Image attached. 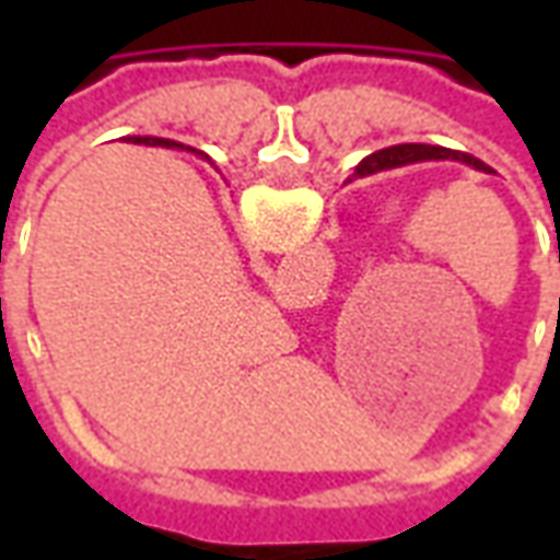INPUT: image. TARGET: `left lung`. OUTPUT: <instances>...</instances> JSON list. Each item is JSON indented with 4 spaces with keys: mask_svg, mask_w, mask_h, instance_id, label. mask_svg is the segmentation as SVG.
Returning <instances> with one entry per match:
<instances>
[{
    "mask_svg": "<svg viewBox=\"0 0 560 560\" xmlns=\"http://www.w3.org/2000/svg\"><path fill=\"white\" fill-rule=\"evenodd\" d=\"M438 161V159H453L462 161V164H470L482 173H492L489 164H482L480 159H474L468 152H456V149L446 147H429V143H401V147L381 149L375 155H369L365 161H360L357 167V176H365V173L384 171V167H401V164H413V161ZM558 260H560V245H558Z\"/></svg>",
    "mask_w": 560,
    "mask_h": 560,
    "instance_id": "8db88e82",
    "label": "left lung"
}]
</instances>
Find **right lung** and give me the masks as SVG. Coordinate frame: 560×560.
<instances>
[{"instance_id": "obj_1", "label": "right lung", "mask_w": 560, "mask_h": 560, "mask_svg": "<svg viewBox=\"0 0 560 560\" xmlns=\"http://www.w3.org/2000/svg\"><path fill=\"white\" fill-rule=\"evenodd\" d=\"M147 140H152V143H161V140H159V138H147Z\"/></svg>"}]
</instances>
